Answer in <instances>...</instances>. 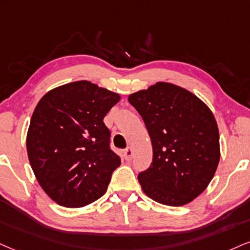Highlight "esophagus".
Wrapping results in <instances>:
<instances>
[{
    "label": "esophagus",
    "mask_w": 250,
    "mask_h": 250,
    "mask_svg": "<svg viewBox=\"0 0 250 250\" xmlns=\"http://www.w3.org/2000/svg\"><path fill=\"white\" fill-rule=\"evenodd\" d=\"M123 155H124L125 160L130 161V160L133 158V149H132L131 147H127V148L124 149V152H123Z\"/></svg>",
    "instance_id": "esophagus-1"
}]
</instances>
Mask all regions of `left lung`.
Returning a JSON list of instances; mask_svg holds the SVG:
<instances>
[{
  "label": "left lung",
  "mask_w": 250,
  "mask_h": 250,
  "mask_svg": "<svg viewBox=\"0 0 250 250\" xmlns=\"http://www.w3.org/2000/svg\"><path fill=\"white\" fill-rule=\"evenodd\" d=\"M153 146L149 168L138 175L155 202L182 206L208 186L220 159L219 131L211 110L186 89L158 82L130 95Z\"/></svg>",
  "instance_id": "left-lung-1"
}]
</instances>
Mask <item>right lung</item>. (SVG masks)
I'll use <instances>...</instances> for the list:
<instances>
[{
    "label": "right lung",
    "instance_id": "right-lung-1",
    "mask_svg": "<svg viewBox=\"0 0 250 250\" xmlns=\"http://www.w3.org/2000/svg\"><path fill=\"white\" fill-rule=\"evenodd\" d=\"M119 95L88 81L48 91L33 111L27 155L40 187L58 204L82 208L105 193L120 156L103 119Z\"/></svg>",
    "mask_w": 250,
    "mask_h": 250
}]
</instances>
